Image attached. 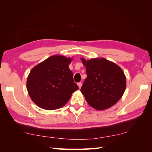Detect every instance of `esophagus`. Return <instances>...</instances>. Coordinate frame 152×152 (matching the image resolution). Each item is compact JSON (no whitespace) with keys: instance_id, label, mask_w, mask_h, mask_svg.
Segmentation results:
<instances>
[{"instance_id":"34e87169","label":"esophagus","mask_w":152,"mask_h":152,"mask_svg":"<svg viewBox=\"0 0 152 152\" xmlns=\"http://www.w3.org/2000/svg\"><path fill=\"white\" fill-rule=\"evenodd\" d=\"M78 87H79V88L80 89L82 88V82H78Z\"/></svg>"}]
</instances>
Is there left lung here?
Masks as SVG:
<instances>
[{
	"instance_id": "obj_1",
	"label": "left lung",
	"mask_w": 152,
	"mask_h": 152,
	"mask_svg": "<svg viewBox=\"0 0 152 152\" xmlns=\"http://www.w3.org/2000/svg\"><path fill=\"white\" fill-rule=\"evenodd\" d=\"M81 60L86 66L87 78L81 91L88 104L98 110L110 108L121 98L126 88L124 71L104 58Z\"/></svg>"
}]
</instances>
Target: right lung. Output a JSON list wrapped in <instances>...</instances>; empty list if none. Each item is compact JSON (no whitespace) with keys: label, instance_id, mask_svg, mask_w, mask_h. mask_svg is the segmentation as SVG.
I'll return each instance as SVG.
<instances>
[{"label":"right lung","instance_id":"add662e5","mask_svg":"<svg viewBox=\"0 0 152 152\" xmlns=\"http://www.w3.org/2000/svg\"><path fill=\"white\" fill-rule=\"evenodd\" d=\"M71 58L51 56L35 66L28 74L27 89L35 104L45 110L60 108L79 89L69 65Z\"/></svg>","mask_w":152,"mask_h":152}]
</instances>
